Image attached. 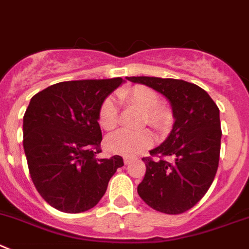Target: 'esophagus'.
<instances>
[{
	"label": "esophagus",
	"instance_id": "esophagus-1",
	"mask_svg": "<svg viewBox=\"0 0 249 249\" xmlns=\"http://www.w3.org/2000/svg\"><path fill=\"white\" fill-rule=\"evenodd\" d=\"M135 157H131V156H124V162L125 164H130L132 161H135Z\"/></svg>",
	"mask_w": 249,
	"mask_h": 249
}]
</instances>
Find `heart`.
Returning <instances> with one entry per match:
<instances>
[{"instance_id":"heart-1","label":"heart","mask_w":249,"mask_h":249,"mask_svg":"<svg viewBox=\"0 0 249 249\" xmlns=\"http://www.w3.org/2000/svg\"><path fill=\"white\" fill-rule=\"evenodd\" d=\"M119 96L120 98L134 102L143 110L148 111V120L151 124L160 126L167 120L166 113L157 110L159 96L155 90L143 86H138L131 89L123 90ZM99 123L107 130L113 129L118 124V102L114 97H108L102 104L99 110ZM152 143L153 135L150 130H131L126 127L110 134L106 140L108 150L126 156L138 155L150 147Z\"/></svg>"}]
</instances>
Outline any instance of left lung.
<instances>
[{"instance_id": "8db88e82", "label": "left lung", "mask_w": 249, "mask_h": 249, "mask_svg": "<svg viewBox=\"0 0 249 249\" xmlns=\"http://www.w3.org/2000/svg\"><path fill=\"white\" fill-rule=\"evenodd\" d=\"M161 93L172 107L174 123L166 140L145 157L146 174L140 198L152 209L177 215L192 209L210 188L219 167L220 110L208 93L194 83L160 77H126ZM163 157H169L167 161Z\"/></svg>"}]
</instances>
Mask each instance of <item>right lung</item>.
<instances>
[{
	"label": "right lung",
	"mask_w": 249,
	"mask_h": 249,
	"mask_svg": "<svg viewBox=\"0 0 249 249\" xmlns=\"http://www.w3.org/2000/svg\"><path fill=\"white\" fill-rule=\"evenodd\" d=\"M125 81H67L30 99L23 118V147L30 177L53 208L78 213L94 208L123 157L99 159V110Z\"/></svg>",
	"instance_id": "1"
}]
</instances>
